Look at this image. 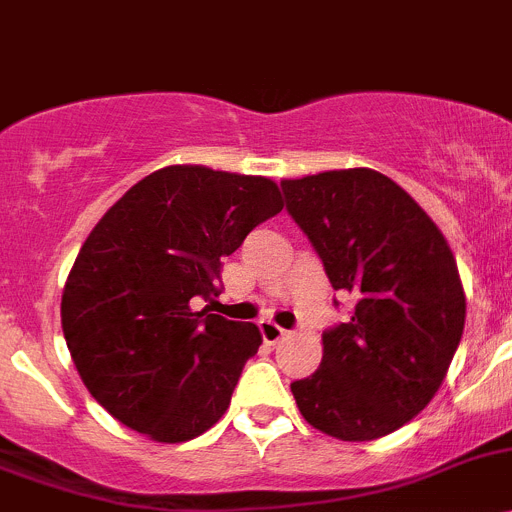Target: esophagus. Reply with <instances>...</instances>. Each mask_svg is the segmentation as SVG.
Here are the masks:
<instances>
[{"label":"esophagus","instance_id":"obj_1","mask_svg":"<svg viewBox=\"0 0 512 512\" xmlns=\"http://www.w3.org/2000/svg\"><path fill=\"white\" fill-rule=\"evenodd\" d=\"M259 329H261V337H264L266 344H279L281 339L289 334L286 329H281L279 324H274V321H261Z\"/></svg>","mask_w":512,"mask_h":512}]
</instances>
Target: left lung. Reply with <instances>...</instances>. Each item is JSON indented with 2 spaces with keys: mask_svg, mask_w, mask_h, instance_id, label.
Here are the masks:
<instances>
[{
  "mask_svg": "<svg viewBox=\"0 0 512 512\" xmlns=\"http://www.w3.org/2000/svg\"><path fill=\"white\" fill-rule=\"evenodd\" d=\"M352 316L324 332V357L291 384L311 427L344 442L389 435L440 389L465 329V289L445 236L415 198L372 168L281 180Z\"/></svg>",
  "mask_w": 512,
  "mask_h": 512,
  "instance_id": "8db88e82",
  "label": "left lung"
}]
</instances>
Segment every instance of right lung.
Segmentation results:
<instances>
[{"instance_id":"right-lung-1","label":"right lung","mask_w":512,"mask_h":512,"mask_svg":"<svg viewBox=\"0 0 512 512\" xmlns=\"http://www.w3.org/2000/svg\"><path fill=\"white\" fill-rule=\"evenodd\" d=\"M281 208L264 175L168 165L97 221L62 291V332L115 420L165 445L221 420L261 334L193 299L218 296L223 259Z\"/></svg>"}]
</instances>
